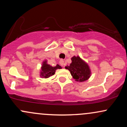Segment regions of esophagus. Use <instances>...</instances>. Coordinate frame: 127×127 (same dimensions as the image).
Returning <instances> with one entry per match:
<instances>
[{
	"label": "esophagus",
	"instance_id": "1",
	"mask_svg": "<svg viewBox=\"0 0 127 127\" xmlns=\"http://www.w3.org/2000/svg\"><path fill=\"white\" fill-rule=\"evenodd\" d=\"M60 64L61 65H62V66H63L64 65V61L63 60H60Z\"/></svg>",
	"mask_w": 127,
	"mask_h": 127
}]
</instances>
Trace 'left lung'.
Here are the masks:
<instances>
[{
    "instance_id": "8db88e82",
    "label": "left lung",
    "mask_w": 127,
    "mask_h": 127,
    "mask_svg": "<svg viewBox=\"0 0 127 127\" xmlns=\"http://www.w3.org/2000/svg\"><path fill=\"white\" fill-rule=\"evenodd\" d=\"M71 60L70 64L65 66V68L70 71L73 78L78 82H84L88 80L91 74L88 64L79 56H73Z\"/></svg>"
}]
</instances>
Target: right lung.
Here are the masks:
<instances>
[{"mask_svg": "<svg viewBox=\"0 0 127 127\" xmlns=\"http://www.w3.org/2000/svg\"><path fill=\"white\" fill-rule=\"evenodd\" d=\"M62 68V67L59 64H57L54 67L51 66L50 64L47 63V61L45 60L42 63L40 72V76L42 78H48L54 75L57 69H60Z\"/></svg>", "mask_w": 127, "mask_h": 127, "instance_id": "1", "label": "right lung"}]
</instances>
